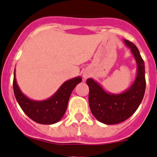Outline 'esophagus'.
Masks as SVG:
<instances>
[{"instance_id": "obj_1", "label": "esophagus", "mask_w": 157, "mask_h": 157, "mask_svg": "<svg viewBox=\"0 0 157 157\" xmlns=\"http://www.w3.org/2000/svg\"><path fill=\"white\" fill-rule=\"evenodd\" d=\"M90 75H91V74H90L89 72H87V71L83 72V77H84V79H85V80L87 78H88V77H90Z\"/></svg>"}]
</instances>
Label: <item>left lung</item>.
Wrapping results in <instances>:
<instances>
[{
    "label": "left lung",
    "instance_id": "8db88e82",
    "mask_svg": "<svg viewBox=\"0 0 157 157\" xmlns=\"http://www.w3.org/2000/svg\"><path fill=\"white\" fill-rule=\"evenodd\" d=\"M124 44L130 48L137 64L136 77L128 88L121 93L108 92L94 79L88 78L89 105L93 116L105 124H117L133 115L143 99L145 91V63L138 48L127 40Z\"/></svg>",
    "mask_w": 157,
    "mask_h": 157
}]
</instances>
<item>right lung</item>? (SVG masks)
I'll return each instance as SVG.
<instances>
[{"label": "right lung", "instance_id": "add662e5", "mask_svg": "<svg viewBox=\"0 0 157 157\" xmlns=\"http://www.w3.org/2000/svg\"><path fill=\"white\" fill-rule=\"evenodd\" d=\"M81 80V77L66 80L50 98L38 101L28 98L22 93L17 84L15 69L13 80L14 94L21 109L30 119L38 124H53L62 119L67 109L72 91Z\"/></svg>", "mask_w": 157, "mask_h": 157}]
</instances>
